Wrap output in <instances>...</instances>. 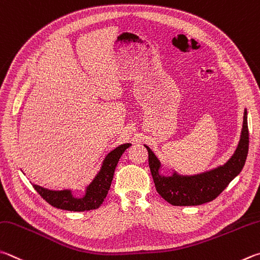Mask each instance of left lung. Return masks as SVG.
Returning <instances> with one entry per match:
<instances>
[{"instance_id":"1","label":"left lung","mask_w":260,"mask_h":260,"mask_svg":"<svg viewBox=\"0 0 260 260\" xmlns=\"http://www.w3.org/2000/svg\"><path fill=\"white\" fill-rule=\"evenodd\" d=\"M149 167L155 188L165 200L173 206H199L216 199L231 181L241 173L249 150L248 112L244 109L243 125L239 144L228 161L210 171L194 175H179L172 171L171 176L160 173L162 165L148 145Z\"/></svg>"}]
</instances>
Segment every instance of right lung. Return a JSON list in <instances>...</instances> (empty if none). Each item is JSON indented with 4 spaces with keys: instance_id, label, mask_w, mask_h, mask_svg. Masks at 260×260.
Segmentation results:
<instances>
[{
    "instance_id": "1",
    "label": "right lung",
    "mask_w": 260,
    "mask_h": 260,
    "mask_svg": "<svg viewBox=\"0 0 260 260\" xmlns=\"http://www.w3.org/2000/svg\"><path fill=\"white\" fill-rule=\"evenodd\" d=\"M131 145V143L121 144L106 155V158L102 161L100 171L92 179V182L85 187V193L82 198L75 197L72 190H49V188L36 185V184H32V186L46 202H49L51 206L58 209L69 211L96 209L102 205L103 200L106 199L112 178H114L116 166L119 161L121 154Z\"/></svg>"
}]
</instances>
